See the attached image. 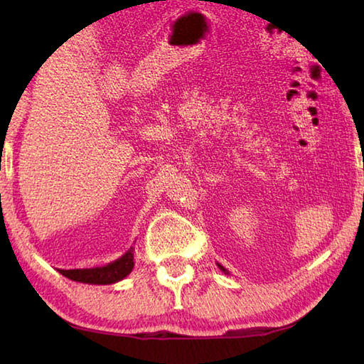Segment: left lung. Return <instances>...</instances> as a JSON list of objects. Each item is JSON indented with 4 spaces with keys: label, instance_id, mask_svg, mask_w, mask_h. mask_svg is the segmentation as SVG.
Masks as SVG:
<instances>
[{
    "label": "left lung",
    "instance_id": "8db88e82",
    "mask_svg": "<svg viewBox=\"0 0 364 364\" xmlns=\"http://www.w3.org/2000/svg\"><path fill=\"white\" fill-rule=\"evenodd\" d=\"M217 264H218V268H220L221 271H223V273H225V274H230V271H228V269H226L225 267H221V264H220V263H217Z\"/></svg>",
    "mask_w": 364,
    "mask_h": 364
}]
</instances>
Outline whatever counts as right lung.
<instances>
[{"instance_id":"add662e5","label":"right lung","mask_w":364,"mask_h":364,"mask_svg":"<svg viewBox=\"0 0 364 364\" xmlns=\"http://www.w3.org/2000/svg\"><path fill=\"white\" fill-rule=\"evenodd\" d=\"M134 247L128 249L120 258L115 262L104 264V267L96 268H82V269H60L59 273L77 282H85V284H115L132 273L134 267L133 260Z\"/></svg>"}]
</instances>
